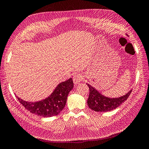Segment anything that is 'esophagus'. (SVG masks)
I'll list each match as a JSON object with an SVG mask.
<instances>
[{
	"mask_svg": "<svg viewBox=\"0 0 149 149\" xmlns=\"http://www.w3.org/2000/svg\"><path fill=\"white\" fill-rule=\"evenodd\" d=\"M83 77L80 74H77L73 77V82L75 84H79L81 81H82Z\"/></svg>",
	"mask_w": 149,
	"mask_h": 149,
	"instance_id": "esophagus-1",
	"label": "esophagus"
}]
</instances>
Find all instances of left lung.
<instances>
[{"label": "left lung", "instance_id": "obj_1", "mask_svg": "<svg viewBox=\"0 0 149 149\" xmlns=\"http://www.w3.org/2000/svg\"><path fill=\"white\" fill-rule=\"evenodd\" d=\"M87 85L89 88L88 105L89 108L95 111L104 112L113 110L127 100L132 92L130 90L126 95L119 98H108L100 93L89 84H87Z\"/></svg>", "mask_w": 149, "mask_h": 149}]
</instances>
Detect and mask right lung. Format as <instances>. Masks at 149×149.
I'll use <instances>...</instances> for the list:
<instances>
[{
	"label": "right lung",
	"mask_w": 149,
	"mask_h": 149,
	"mask_svg": "<svg viewBox=\"0 0 149 149\" xmlns=\"http://www.w3.org/2000/svg\"><path fill=\"white\" fill-rule=\"evenodd\" d=\"M72 78L59 84L54 91L45 99L36 102H27L17 98L25 109L31 113L43 117H50L57 115L63 110L67 102V96L73 88Z\"/></svg>",
	"instance_id": "obj_1"
}]
</instances>
